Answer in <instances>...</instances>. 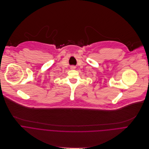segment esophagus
<instances>
[{
	"label": "esophagus",
	"mask_w": 149,
	"mask_h": 149,
	"mask_svg": "<svg viewBox=\"0 0 149 149\" xmlns=\"http://www.w3.org/2000/svg\"><path fill=\"white\" fill-rule=\"evenodd\" d=\"M73 68H74V67H72V69H73Z\"/></svg>",
	"instance_id": "34e87169"
}]
</instances>
